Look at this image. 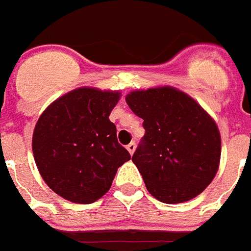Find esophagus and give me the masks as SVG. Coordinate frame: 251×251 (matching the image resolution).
Returning <instances> with one entry per match:
<instances>
[{"instance_id":"obj_1","label":"esophagus","mask_w":251,"mask_h":251,"mask_svg":"<svg viewBox=\"0 0 251 251\" xmlns=\"http://www.w3.org/2000/svg\"><path fill=\"white\" fill-rule=\"evenodd\" d=\"M127 150L130 154H133V153H134V151H136V143H134V142H130L129 145L127 146Z\"/></svg>"}]
</instances>
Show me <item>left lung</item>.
Segmentation results:
<instances>
[{
  "label": "left lung",
  "instance_id": "obj_1",
  "mask_svg": "<svg viewBox=\"0 0 251 251\" xmlns=\"http://www.w3.org/2000/svg\"><path fill=\"white\" fill-rule=\"evenodd\" d=\"M143 119L145 136L132 161L152 196L165 203L191 200L211 183L219 168L216 124L191 97L163 86L126 98Z\"/></svg>",
  "mask_w": 251,
  "mask_h": 251
}]
</instances>
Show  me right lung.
<instances>
[{"label": "right lung", "mask_w": 251, "mask_h": 251, "mask_svg": "<svg viewBox=\"0 0 251 251\" xmlns=\"http://www.w3.org/2000/svg\"><path fill=\"white\" fill-rule=\"evenodd\" d=\"M118 100L119 93L80 88L55 100L37 121L35 162L46 185L65 200H99L117 170L130 159L109 121Z\"/></svg>", "instance_id": "1"}]
</instances>
